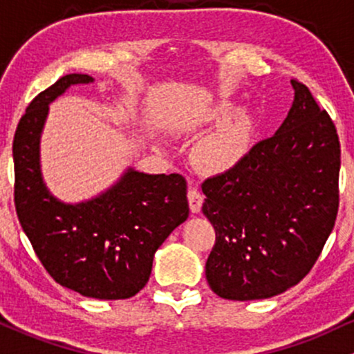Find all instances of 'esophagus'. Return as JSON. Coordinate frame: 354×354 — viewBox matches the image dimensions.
Wrapping results in <instances>:
<instances>
[{
    "instance_id": "1",
    "label": "esophagus",
    "mask_w": 354,
    "mask_h": 354,
    "mask_svg": "<svg viewBox=\"0 0 354 354\" xmlns=\"http://www.w3.org/2000/svg\"><path fill=\"white\" fill-rule=\"evenodd\" d=\"M203 201H205V196L198 191L196 188H189L188 189V203H189V209L191 213H198L201 209Z\"/></svg>"
}]
</instances>
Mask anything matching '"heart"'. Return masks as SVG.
<instances>
[{"instance_id":"heart-1","label":"heart","mask_w":354,"mask_h":354,"mask_svg":"<svg viewBox=\"0 0 354 354\" xmlns=\"http://www.w3.org/2000/svg\"><path fill=\"white\" fill-rule=\"evenodd\" d=\"M236 111V104L221 101L206 111L205 121H225ZM256 133L254 118L250 111L238 113L233 120L218 126L198 145L196 156L200 165L211 173H225L245 160Z\"/></svg>"}]
</instances>
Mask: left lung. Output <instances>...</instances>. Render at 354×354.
<instances>
[{
    "label": "left lung",
    "mask_w": 354,
    "mask_h": 354,
    "mask_svg": "<svg viewBox=\"0 0 354 354\" xmlns=\"http://www.w3.org/2000/svg\"><path fill=\"white\" fill-rule=\"evenodd\" d=\"M291 84L295 101L278 131L201 185L203 214L216 233L206 279L225 299H266L298 284L335 226L338 133L310 89Z\"/></svg>",
    "instance_id": "8db88e82"
}]
</instances>
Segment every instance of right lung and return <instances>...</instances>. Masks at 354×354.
<instances>
[{
	"instance_id": "1",
	"label": "right lung",
	"mask_w": 354,
	"mask_h": 354,
	"mask_svg": "<svg viewBox=\"0 0 354 354\" xmlns=\"http://www.w3.org/2000/svg\"><path fill=\"white\" fill-rule=\"evenodd\" d=\"M88 75H66L26 108L13 140L15 206L44 270L61 286L96 299H126L145 288L153 258L189 214L181 174L128 168L93 200L59 201L41 176L39 140L50 103Z\"/></svg>"
}]
</instances>
